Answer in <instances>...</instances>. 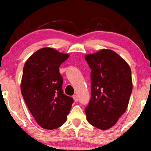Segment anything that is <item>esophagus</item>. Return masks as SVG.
<instances>
[{"label": "esophagus", "instance_id": "obj_1", "mask_svg": "<svg viewBox=\"0 0 151 151\" xmlns=\"http://www.w3.org/2000/svg\"><path fill=\"white\" fill-rule=\"evenodd\" d=\"M73 100L75 102H77L78 100V96L76 95H74L73 96Z\"/></svg>", "mask_w": 151, "mask_h": 151}]
</instances>
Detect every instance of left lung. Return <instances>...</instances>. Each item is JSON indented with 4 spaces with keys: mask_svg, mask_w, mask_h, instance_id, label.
Instances as JSON below:
<instances>
[{
    "mask_svg": "<svg viewBox=\"0 0 151 151\" xmlns=\"http://www.w3.org/2000/svg\"><path fill=\"white\" fill-rule=\"evenodd\" d=\"M85 58L91 68V99L86 108L91 125L107 130L127 110L133 89L132 70L116 52L103 49Z\"/></svg>",
    "mask_w": 151,
    "mask_h": 151,
    "instance_id": "1",
    "label": "left lung"
}]
</instances>
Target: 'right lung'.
<instances>
[{"label": "right lung", "instance_id": "1", "mask_svg": "<svg viewBox=\"0 0 151 151\" xmlns=\"http://www.w3.org/2000/svg\"><path fill=\"white\" fill-rule=\"evenodd\" d=\"M51 47L37 50L23 68L21 93L39 125L52 130L65 123L73 100L63 94L59 66L69 57Z\"/></svg>", "mask_w": 151, "mask_h": 151}]
</instances>
